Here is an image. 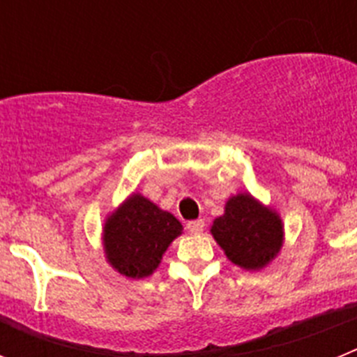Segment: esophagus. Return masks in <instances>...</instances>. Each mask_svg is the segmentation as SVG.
<instances>
[{"mask_svg":"<svg viewBox=\"0 0 357 357\" xmlns=\"http://www.w3.org/2000/svg\"><path fill=\"white\" fill-rule=\"evenodd\" d=\"M204 227H206V222H204V220H193V222H188L185 229H188L191 234H200L202 230H204Z\"/></svg>","mask_w":357,"mask_h":357,"instance_id":"1","label":"esophagus"}]
</instances>
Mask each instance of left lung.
Masks as SVG:
<instances>
[{
  "instance_id": "left-lung-1",
  "label": "left lung",
  "mask_w": 357,
  "mask_h": 357,
  "mask_svg": "<svg viewBox=\"0 0 357 357\" xmlns=\"http://www.w3.org/2000/svg\"><path fill=\"white\" fill-rule=\"evenodd\" d=\"M214 239L234 264L247 270L263 268L275 257L282 245V223L250 195L232 197L225 214L213 223Z\"/></svg>"
}]
</instances>
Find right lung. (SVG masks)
Instances as JSON below:
<instances>
[{"instance_id":"obj_1","label":"right lung","mask_w":357,"mask_h":357,"mask_svg":"<svg viewBox=\"0 0 357 357\" xmlns=\"http://www.w3.org/2000/svg\"><path fill=\"white\" fill-rule=\"evenodd\" d=\"M181 232V222L173 214L141 195H132L107 222V257L123 275L146 277L159 266L169 243Z\"/></svg>"}]
</instances>
